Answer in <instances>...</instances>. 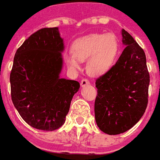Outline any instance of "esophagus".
I'll return each instance as SVG.
<instances>
[{"label":"esophagus","mask_w":160,"mask_h":160,"mask_svg":"<svg viewBox=\"0 0 160 160\" xmlns=\"http://www.w3.org/2000/svg\"><path fill=\"white\" fill-rule=\"evenodd\" d=\"M90 84V81L87 79H83V80H81V83H80V86H82V87H84L85 86H86V85H89Z\"/></svg>","instance_id":"esophagus-1"}]
</instances>
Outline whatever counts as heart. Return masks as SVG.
<instances>
[{
  "mask_svg": "<svg viewBox=\"0 0 160 160\" xmlns=\"http://www.w3.org/2000/svg\"><path fill=\"white\" fill-rule=\"evenodd\" d=\"M73 54L65 57V62L72 69L80 67V61L86 62V70L91 75L107 72L113 65L118 52V41L112 34L89 35L78 39L72 46Z\"/></svg>",
  "mask_w": 160,
  "mask_h": 160,
  "instance_id": "heart-1",
  "label": "heart"
}]
</instances>
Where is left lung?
<instances>
[{"label": "left lung", "instance_id": "obj_1", "mask_svg": "<svg viewBox=\"0 0 160 160\" xmlns=\"http://www.w3.org/2000/svg\"><path fill=\"white\" fill-rule=\"evenodd\" d=\"M122 36L126 47L116 63L95 83L96 122L108 135L120 134L133 127L148 102L150 76L145 52L125 29Z\"/></svg>", "mask_w": 160, "mask_h": 160}]
</instances>
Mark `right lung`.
Listing matches in <instances>:
<instances>
[{
	"mask_svg": "<svg viewBox=\"0 0 160 160\" xmlns=\"http://www.w3.org/2000/svg\"><path fill=\"white\" fill-rule=\"evenodd\" d=\"M62 50L58 29L43 28L26 39L14 56L12 101L23 120L38 130L60 128L80 89L76 80L59 78Z\"/></svg>",
	"mask_w": 160,
	"mask_h": 160,
	"instance_id": "1",
	"label": "right lung"
}]
</instances>
